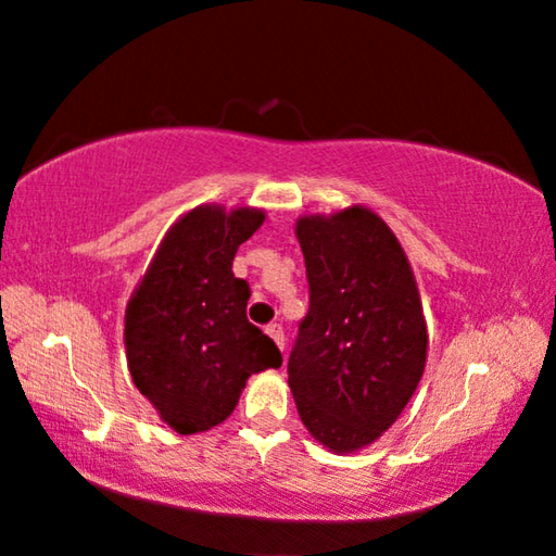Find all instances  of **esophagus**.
I'll return each instance as SVG.
<instances>
[{"label":"esophagus","instance_id":"34e87169","mask_svg":"<svg viewBox=\"0 0 556 556\" xmlns=\"http://www.w3.org/2000/svg\"><path fill=\"white\" fill-rule=\"evenodd\" d=\"M267 334L277 342L279 350H285V330H281V325H277V323L267 325Z\"/></svg>","mask_w":556,"mask_h":556}]
</instances>
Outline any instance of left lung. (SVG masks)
<instances>
[{"instance_id":"obj_1","label":"left lung","mask_w":556,"mask_h":556,"mask_svg":"<svg viewBox=\"0 0 556 556\" xmlns=\"http://www.w3.org/2000/svg\"><path fill=\"white\" fill-rule=\"evenodd\" d=\"M294 231L309 309L289 355V388L312 438L353 453L395 424L424 378V304L401 241L375 211L302 216Z\"/></svg>"}]
</instances>
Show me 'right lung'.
I'll return each mask as SVG.
<instances>
[{
	"label": "right lung",
	"mask_w": 556,
	"mask_h": 556,
	"mask_svg": "<svg viewBox=\"0 0 556 556\" xmlns=\"http://www.w3.org/2000/svg\"><path fill=\"white\" fill-rule=\"evenodd\" d=\"M262 224V208H191L166 231L125 307L132 382L181 435L224 424L249 375L281 365L275 340L247 319L249 285L231 271Z\"/></svg>",
	"instance_id": "obj_1"
}]
</instances>
